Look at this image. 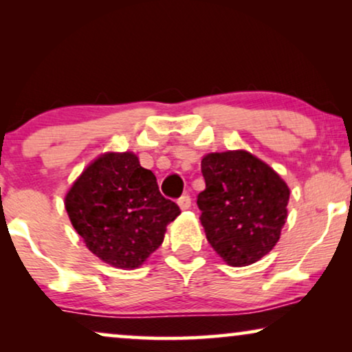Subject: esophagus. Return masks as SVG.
I'll use <instances>...</instances> for the list:
<instances>
[{
  "label": "esophagus",
  "mask_w": 352,
  "mask_h": 352,
  "mask_svg": "<svg viewBox=\"0 0 352 352\" xmlns=\"http://www.w3.org/2000/svg\"><path fill=\"white\" fill-rule=\"evenodd\" d=\"M177 205H179V208L181 210H189L190 208V205H192V200H190V197L189 195H182L179 200H177Z\"/></svg>",
  "instance_id": "1"
}]
</instances>
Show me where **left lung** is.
Returning <instances> with one entry per match:
<instances>
[{"mask_svg":"<svg viewBox=\"0 0 352 352\" xmlns=\"http://www.w3.org/2000/svg\"><path fill=\"white\" fill-rule=\"evenodd\" d=\"M200 221L214 252L230 266L256 263L280 239L290 190L271 166L250 152L208 153Z\"/></svg>","mask_w":352,"mask_h":352,"instance_id":"obj_1","label":"left lung"}]
</instances>
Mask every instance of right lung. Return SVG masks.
<instances>
[{
    "label": "right lung",
    "mask_w": 352,
    "mask_h": 352,
    "mask_svg": "<svg viewBox=\"0 0 352 352\" xmlns=\"http://www.w3.org/2000/svg\"><path fill=\"white\" fill-rule=\"evenodd\" d=\"M65 210L86 247L122 269L141 266L181 213L131 152L105 153L91 163L67 194Z\"/></svg>",
    "instance_id": "right-lung-1"
}]
</instances>
